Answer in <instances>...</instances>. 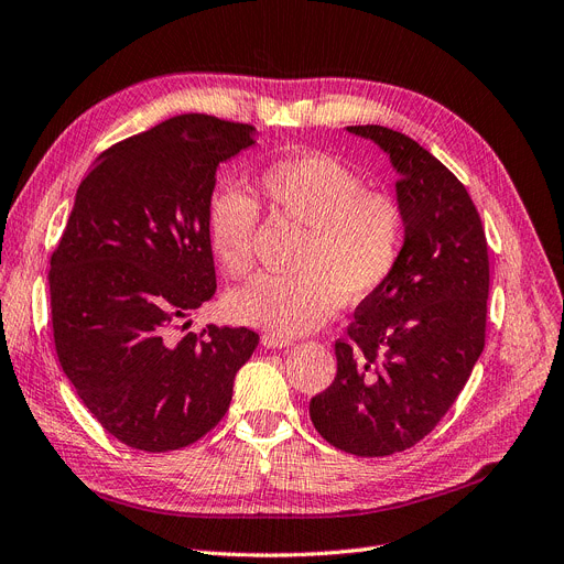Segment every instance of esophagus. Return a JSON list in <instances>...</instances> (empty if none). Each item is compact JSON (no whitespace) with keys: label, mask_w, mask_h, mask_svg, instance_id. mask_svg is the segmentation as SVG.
<instances>
[{"label":"esophagus","mask_w":564,"mask_h":564,"mask_svg":"<svg viewBox=\"0 0 564 564\" xmlns=\"http://www.w3.org/2000/svg\"><path fill=\"white\" fill-rule=\"evenodd\" d=\"M262 346L264 348H272V350H281V348H290L292 340L283 338V336H276V334H264L262 336Z\"/></svg>","instance_id":"esophagus-1"}]
</instances>
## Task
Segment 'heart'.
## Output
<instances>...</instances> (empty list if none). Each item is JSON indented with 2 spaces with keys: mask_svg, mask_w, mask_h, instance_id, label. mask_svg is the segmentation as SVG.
I'll use <instances>...</instances> for the list:
<instances>
[{
  "mask_svg": "<svg viewBox=\"0 0 564 564\" xmlns=\"http://www.w3.org/2000/svg\"><path fill=\"white\" fill-rule=\"evenodd\" d=\"M258 193L276 216L304 228L292 269L264 274L235 290L226 306L235 321L276 336H300L321 327L343 302L355 304L394 274L405 239L401 203L369 191L359 173L321 152L276 159L258 175ZM258 203L247 191L224 186L207 214L209 247L232 279L253 267Z\"/></svg>",
  "mask_w": 564,
  "mask_h": 564,
  "instance_id": "obj_1",
  "label": "heart"
}]
</instances>
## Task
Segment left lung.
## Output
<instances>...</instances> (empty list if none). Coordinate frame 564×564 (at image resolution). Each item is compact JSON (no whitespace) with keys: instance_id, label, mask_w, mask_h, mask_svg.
Returning <instances> with one entry per match:
<instances>
[{"instance_id":"left-lung-1","label":"left lung","mask_w":564,"mask_h":564,"mask_svg":"<svg viewBox=\"0 0 564 564\" xmlns=\"http://www.w3.org/2000/svg\"><path fill=\"white\" fill-rule=\"evenodd\" d=\"M397 170L405 239L394 274L336 340V378L311 399L315 431L355 456L417 445L454 405L484 350L488 249L465 186L420 142L348 127Z\"/></svg>"}]
</instances>
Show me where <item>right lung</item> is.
I'll return each mask as SVG.
<instances>
[{"mask_svg": "<svg viewBox=\"0 0 564 564\" xmlns=\"http://www.w3.org/2000/svg\"><path fill=\"white\" fill-rule=\"evenodd\" d=\"M253 142L251 124L180 115L112 144L78 186L47 276L55 350L96 422L133 449L212 431L258 348L247 327L175 336L216 292V167Z\"/></svg>", "mask_w": 564, "mask_h": 564, "instance_id": "obj_1", "label": "right lung"}]
</instances>
